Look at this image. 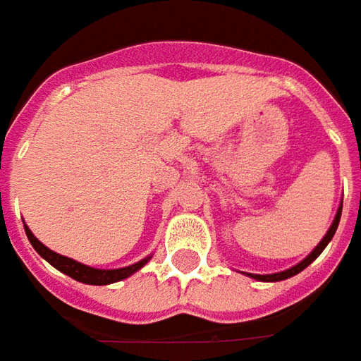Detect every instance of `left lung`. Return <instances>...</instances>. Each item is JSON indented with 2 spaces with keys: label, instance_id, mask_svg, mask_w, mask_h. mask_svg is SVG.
Wrapping results in <instances>:
<instances>
[{
  "label": "left lung",
  "instance_id": "left-lung-1",
  "mask_svg": "<svg viewBox=\"0 0 361 361\" xmlns=\"http://www.w3.org/2000/svg\"><path fill=\"white\" fill-rule=\"evenodd\" d=\"M340 218H342V207L338 209V214H336V219H334V224H331V228H329V231L324 235V240L317 243V247L312 252V254L305 257L304 262H300L298 266L290 267V269H286V271H280V274H269V276H255V274H247V276H252L254 280H259V281H280V280H288V278H292V276H295V274H300L302 269H305V267L310 266L314 259H316L317 255L324 252V247L328 245L329 242H331V238H334V233H336V230H338V224H340Z\"/></svg>",
  "mask_w": 361,
  "mask_h": 361
}]
</instances>
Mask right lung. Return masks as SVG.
Segmentation results:
<instances>
[{
    "mask_svg": "<svg viewBox=\"0 0 361 361\" xmlns=\"http://www.w3.org/2000/svg\"><path fill=\"white\" fill-rule=\"evenodd\" d=\"M25 233H27V240L32 242L33 250L37 254L42 255L44 259H47L54 267H57L59 271H63L66 276L73 278V280L81 281V283H92V286H107V283H114V281L126 280L128 276H131L133 271H137L140 267L147 264L149 257H145L142 262L133 264V266L128 267H119V269H95V267L83 266L80 262L71 259V257H66V255H59L56 252H51L49 247H45L44 243L39 242L35 235H33L30 228H25Z\"/></svg>",
    "mask_w": 361,
    "mask_h": 361,
    "instance_id": "1",
    "label": "right lung"
}]
</instances>
